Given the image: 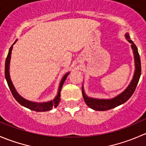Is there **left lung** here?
<instances>
[{
	"mask_svg": "<svg viewBox=\"0 0 146 146\" xmlns=\"http://www.w3.org/2000/svg\"><path fill=\"white\" fill-rule=\"evenodd\" d=\"M125 36H126L127 40L131 44V48L133 51V54H134L136 69H135L133 80H131L130 85L128 86V88L122 93H121L117 97L111 100H98L88 98V96L85 95L83 89L82 88V93L84 100H85L87 105L90 107L91 109H92V110H97V111H105V110H111V109L114 108L117 106L121 105V104L126 102L132 96L135 90H136L137 85H138V81H139L140 76H141V59H140L138 48H137L136 44L133 43V41L130 39V36H129V34H126Z\"/></svg>",
	"mask_w": 146,
	"mask_h": 146,
	"instance_id": "obj_1",
	"label": "left lung"
}]
</instances>
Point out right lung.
<instances>
[{"label":"right lung","mask_w":146,"mask_h":146,"mask_svg":"<svg viewBox=\"0 0 146 146\" xmlns=\"http://www.w3.org/2000/svg\"><path fill=\"white\" fill-rule=\"evenodd\" d=\"M15 42H14V44L15 43ZM13 49V46H11V47L9 49V52H8V56H7L6 60H5V79H6L7 82H8V87H9L10 91H11L12 94H13V97H14L15 99L17 100L18 103H20L21 105L24 106V107H27V108L31 110H33V111H46L51 110L53 107H56L58 106V103H59L60 100H61V88L63 86V84L64 83L65 80H66V78L68 76L69 73H66V75L64 76V78L61 80V83H60L59 89H58V92L57 96L56 97L55 99L52 101L48 102H44V103H36V102H32L28 101L25 100L24 98H23L22 97H20V95H19L17 92V91L15 89L14 86H13V83H12L11 80H10V73H9V65H10V55H11V51Z\"/></svg>","instance_id":"1"}]
</instances>
